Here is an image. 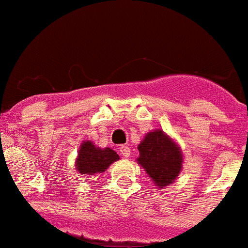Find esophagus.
<instances>
[{
    "label": "esophagus",
    "mask_w": 248,
    "mask_h": 248,
    "mask_svg": "<svg viewBox=\"0 0 248 248\" xmlns=\"http://www.w3.org/2000/svg\"><path fill=\"white\" fill-rule=\"evenodd\" d=\"M120 153H121L124 158H128L129 155H131V148H129L128 146H126V144H122V146L120 147Z\"/></svg>",
    "instance_id": "34e87169"
}]
</instances>
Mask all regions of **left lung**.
<instances>
[{
	"instance_id": "1",
	"label": "left lung",
	"mask_w": 248,
	"mask_h": 248,
	"mask_svg": "<svg viewBox=\"0 0 248 248\" xmlns=\"http://www.w3.org/2000/svg\"><path fill=\"white\" fill-rule=\"evenodd\" d=\"M138 164L157 186L162 189L177 179L183 166L182 151L162 129L147 133L138 146Z\"/></svg>"
}]
</instances>
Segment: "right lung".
I'll use <instances>...</instances> for the list:
<instances>
[{
  "instance_id": "1",
  "label": "right lung",
  "mask_w": 248,
  "mask_h": 248,
  "mask_svg": "<svg viewBox=\"0 0 248 248\" xmlns=\"http://www.w3.org/2000/svg\"><path fill=\"white\" fill-rule=\"evenodd\" d=\"M120 159L119 155L111 148H100L91 140H85L80 146L77 158V170L80 174H95L104 173L108 167Z\"/></svg>"
}]
</instances>
